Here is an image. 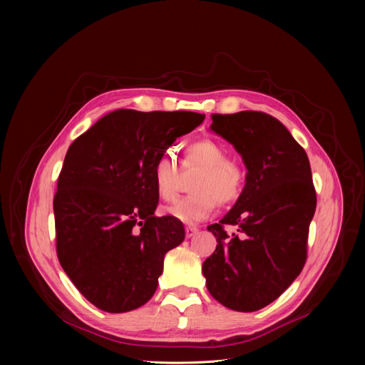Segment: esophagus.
Segmentation results:
<instances>
[{
	"label": "esophagus",
	"mask_w": 365,
	"mask_h": 365,
	"mask_svg": "<svg viewBox=\"0 0 365 365\" xmlns=\"http://www.w3.org/2000/svg\"><path fill=\"white\" fill-rule=\"evenodd\" d=\"M197 232H198V227H197V226H186V227H185L186 238H192Z\"/></svg>",
	"instance_id": "esophagus-1"
}]
</instances>
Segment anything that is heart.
I'll return each mask as SVG.
<instances>
[{
  "mask_svg": "<svg viewBox=\"0 0 365 365\" xmlns=\"http://www.w3.org/2000/svg\"><path fill=\"white\" fill-rule=\"evenodd\" d=\"M185 167H200L190 183V195L167 205V216L186 225H195L215 213L217 201L222 205L235 202L245 185V170L227 157L226 148L215 139H198L185 148ZM152 182L157 195L171 201L178 194L179 170L170 153L161 155L152 170Z\"/></svg>",
  "mask_w": 365,
  "mask_h": 365,
  "instance_id": "b5f03b06",
  "label": "heart"
}]
</instances>
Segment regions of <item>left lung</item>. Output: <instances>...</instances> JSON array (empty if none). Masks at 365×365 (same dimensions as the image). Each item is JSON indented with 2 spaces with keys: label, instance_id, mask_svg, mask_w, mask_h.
<instances>
[{
  "label": "left lung",
  "instance_id": "8db88e82",
  "mask_svg": "<svg viewBox=\"0 0 365 365\" xmlns=\"http://www.w3.org/2000/svg\"><path fill=\"white\" fill-rule=\"evenodd\" d=\"M212 130L232 143L247 167L242 194L219 223L215 253L202 263L207 289L219 303L253 312L278 299L308 257L317 194L308 155L272 115L213 113ZM237 227L227 236L224 226Z\"/></svg>",
  "mask_w": 365,
  "mask_h": 365
}]
</instances>
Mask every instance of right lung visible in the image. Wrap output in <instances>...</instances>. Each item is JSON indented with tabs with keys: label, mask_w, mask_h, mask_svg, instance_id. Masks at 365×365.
Here are the masks:
<instances>
[{
	"label": "right lung",
	"mask_w": 365,
	"mask_h": 365,
	"mask_svg": "<svg viewBox=\"0 0 365 365\" xmlns=\"http://www.w3.org/2000/svg\"><path fill=\"white\" fill-rule=\"evenodd\" d=\"M205 115L113 110L69 146L53 200L56 252L96 308L121 314L157 290L164 256L185 240L183 223L157 217L152 170Z\"/></svg>",
	"instance_id": "right-lung-1"
}]
</instances>
